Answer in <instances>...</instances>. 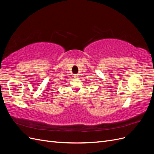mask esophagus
<instances>
[{
    "label": "esophagus",
    "mask_w": 154,
    "mask_h": 154,
    "mask_svg": "<svg viewBox=\"0 0 154 154\" xmlns=\"http://www.w3.org/2000/svg\"><path fill=\"white\" fill-rule=\"evenodd\" d=\"M78 78V74H74V78L77 79Z\"/></svg>",
    "instance_id": "34e87169"
}]
</instances>
